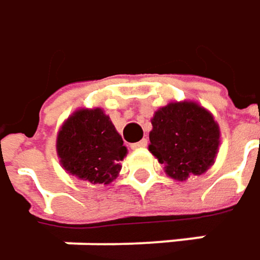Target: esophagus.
I'll return each mask as SVG.
<instances>
[{
	"instance_id": "obj_1",
	"label": "esophagus",
	"mask_w": 260,
	"mask_h": 260,
	"mask_svg": "<svg viewBox=\"0 0 260 260\" xmlns=\"http://www.w3.org/2000/svg\"><path fill=\"white\" fill-rule=\"evenodd\" d=\"M146 146H147V140H146V138H143L141 141L131 144V149H141V147H146Z\"/></svg>"
}]
</instances>
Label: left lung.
<instances>
[{
	"mask_svg": "<svg viewBox=\"0 0 260 260\" xmlns=\"http://www.w3.org/2000/svg\"><path fill=\"white\" fill-rule=\"evenodd\" d=\"M149 150L174 180L204 174L214 162L219 126L213 116L195 103H171L154 113Z\"/></svg>",
	"mask_w": 260,
	"mask_h": 260,
	"instance_id": "1",
	"label": "left lung"
}]
</instances>
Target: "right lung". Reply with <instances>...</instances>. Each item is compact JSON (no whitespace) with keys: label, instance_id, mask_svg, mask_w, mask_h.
<instances>
[{"label":"right lung","instance_id":"obj_1","mask_svg":"<svg viewBox=\"0 0 260 260\" xmlns=\"http://www.w3.org/2000/svg\"><path fill=\"white\" fill-rule=\"evenodd\" d=\"M56 150L70 174L93 184L111 183L126 156L122 137L101 108L76 111L60 128Z\"/></svg>","mask_w":260,"mask_h":260}]
</instances>
